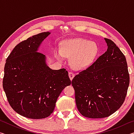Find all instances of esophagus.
<instances>
[{"mask_svg": "<svg viewBox=\"0 0 134 134\" xmlns=\"http://www.w3.org/2000/svg\"><path fill=\"white\" fill-rule=\"evenodd\" d=\"M69 77L70 79V80H72V79H73V77H74V74L72 72H69Z\"/></svg>", "mask_w": 134, "mask_h": 134, "instance_id": "34e87169", "label": "esophagus"}]
</instances>
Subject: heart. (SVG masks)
<instances>
[{"label": "heart", "mask_w": 134, "mask_h": 134, "mask_svg": "<svg viewBox=\"0 0 134 134\" xmlns=\"http://www.w3.org/2000/svg\"><path fill=\"white\" fill-rule=\"evenodd\" d=\"M98 52V46L94 42L76 38L65 41L56 55L60 60H62L63 56L71 57L70 64L74 69L84 70L92 64Z\"/></svg>", "instance_id": "1"}]
</instances>
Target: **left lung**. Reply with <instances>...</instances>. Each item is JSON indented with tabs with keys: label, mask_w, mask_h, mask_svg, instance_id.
Listing matches in <instances>:
<instances>
[{
	"label": "left lung",
	"mask_w": 134,
	"mask_h": 134,
	"mask_svg": "<svg viewBox=\"0 0 134 134\" xmlns=\"http://www.w3.org/2000/svg\"><path fill=\"white\" fill-rule=\"evenodd\" d=\"M105 40L107 51L71 81L77 108L89 118L108 117L119 109L130 85L125 57L112 40Z\"/></svg>",
	"instance_id": "1"
}]
</instances>
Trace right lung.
Instances as JSON below:
<instances>
[{
    "mask_svg": "<svg viewBox=\"0 0 134 134\" xmlns=\"http://www.w3.org/2000/svg\"><path fill=\"white\" fill-rule=\"evenodd\" d=\"M50 34L40 33L18 44L6 59L3 87L9 103L18 114L30 119L49 116L63 90L71 85L65 69L52 70L38 53Z\"/></svg>",
    "mask_w": 134,
    "mask_h": 134,
    "instance_id": "1",
    "label": "right lung"
}]
</instances>
